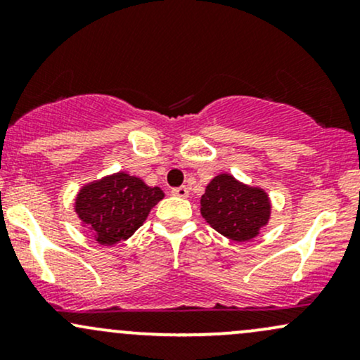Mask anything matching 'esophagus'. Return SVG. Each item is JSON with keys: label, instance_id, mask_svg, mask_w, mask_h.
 I'll return each instance as SVG.
<instances>
[{"label": "esophagus", "instance_id": "34e87169", "mask_svg": "<svg viewBox=\"0 0 360 360\" xmlns=\"http://www.w3.org/2000/svg\"><path fill=\"white\" fill-rule=\"evenodd\" d=\"M171 193L174 194V196H179V198H188V194H189L186 186H179V188H174Z\"/></svg>", "mask_w": 360, "mask_h": 360}]
</instances>
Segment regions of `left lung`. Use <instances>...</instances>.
Wrapping results in <instances>:
<instances>
[{"label": "left lung", "instance_id": "1", "mask_svg": "<svg viewBox=\"0 0 360 360\" xmlns=\"http://www.w3.org/2000/svg\"><path fill=\"white\" fill-rule=\"evenodd\" d=\"M201 214L223 237L247 242L269 221L271 201L260 188L242 184L230 174H218L201 196Z\"/></svg>", "mask_w": 360, "mask_h": 360}]
</instances>
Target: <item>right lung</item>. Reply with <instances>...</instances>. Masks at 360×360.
Returning a JSON list of instances; mask_svg holds the SVG:
<instances>
[{"label":"right lung","instance_id":"right-lung-1","mask_svg":"<svg viewBox=\"0 0 360 360\" xmlns=\"http://www.w3.org/2000/svg\"><path fill=\"white\" fill-rule=\"evenodd\" d=\"M162 198L160 188H150L127 172H117L86 184L76 198V213L91 229L94 240L115 245L131 237Z\"/></svg>","mask_w":360,"mask_h":360}]
</instances>
